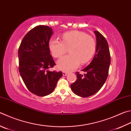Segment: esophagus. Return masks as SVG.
I'll use <instances>...</instances> for the list:
<instances>
[{
    "label": "esophagus",
    "instance_id": "34e87169",
    "mask_svg": "<svg viewBox=\"0 0 131 131\" xmlns=\"http://www.w3.org/2000/svg\"><path fill=\"white\" fill-rule=\"evenodd\" d=\"M62 74H63V75L65 76V75H67L68 73L66 72H62Z\"/></svg>",
    "mask_w": 131,
    "mask_h": 131
}]
</instances>
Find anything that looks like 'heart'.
<instances>
[{
  "mask_svg": "<svg viewBox=\"0 0 131 131\" xmlns=\"http://www.w3.org/2000/svg\"><path fill=\"white\" fill-rule=\"evenodd\" d=\"M49 49L55 58L62 56L67 49H69V55L62 57L57 61L59 69L68 72L78 68L80 62L81 64L88 62L94 56L96 43L93 38L86 33L72 31L62 35L61 41L51 39L49 42Z\"/></svg>",
  "mask_w": 131,
  "mask_h": 131,
  "instance_id": "heart-1",
  "label": "heart"
}]
</instances>
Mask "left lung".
<instances>
[{
	"mask_svg": "<svg viewBox=\"0 0 131 131\" xmlns=\"http://www.w3.org/2000/svg\"><path fill=\"white\" fill-rule=\"evenodd\" d=\"M96 37V54L89 65L82 71L84 75L76 73L77 79L71 84L74 94L82 97H88L99 92L108 77L111 56L106 39L98 31H94Z\"/></svg>",
	"mask_w": 131,
	"mask_h": 131,
	"instance_id": "left-lung-1",
	"label": "left lung"
}]
</instances>
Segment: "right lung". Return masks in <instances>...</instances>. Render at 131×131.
<instances>
[{"label":"right lung","instance_id":"1","mask_svg":"<svg viewBox=\"0 0 131 131\" xmlns=\"http://www.w3.org/2000/svg\"><path fill=\"white\" fill-rule=\"evenodd\" d=\"M53 34L49 26H37L26 34L19 48L20 75L27 89L38 96L51 94L63 75L48 70L56 65L49 49Z\"/></svg>","mask_w":131,"mask_h":131}]
</instances>
